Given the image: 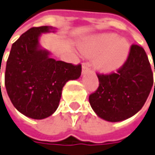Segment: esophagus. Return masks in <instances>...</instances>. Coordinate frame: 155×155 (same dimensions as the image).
Segmentation results:
<instances>
[{
    "instance_id": "34e87169",
    "label": "esophagus",
    "mask_w": 155,
    "mask_h": 155,
    "mask_svg": "<svg viewBox=\"0 0 155 155\" xmlns=\"http://www.w3.org/2000/svg\"><path fill=\"white\" fill-rule=\"evenodd\" d=\"M89 69H90V68H89L88 64H82V73L83 74L86 73L87 71H89Z\"/></svg>"
}]
</instances>
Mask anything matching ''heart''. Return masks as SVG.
I'll return each instance as SVG.
<instances>
[{
	"instance_id": "obj_1",
	"label": "heart",
	"mask_w": 155,
	"mask_h": 155,
	"mask_svg": "<svg viewBox=\"0 0 155 155\" xmlns=\"http://www.w3.org/2000/svg\"><path fill=\"white\" fill-rule=\"evenodd\" d=\"M81 51L86 56H97L94 60L96 69L103 73H111L125 64L130 45L115 34H103L84 42Z\"/></svg>"
}]
</instances>
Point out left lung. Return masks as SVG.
I'll use <instances>...</instances> for the list:
<instances>
[{"instance_id": "obj_1", "label": "left lung", "mask_w": 155, "mask_h": 155, "mask_svg": "<svg viewBox=\"0 0 155 155\" xmlns=\"http://www.w3.org/2000/svg\"><path fill=\"white\" fill-rule=\"evenodd\" d=\"M97 78L99 86L90 94L89 102L100 118L110 122L121 121L137 113L153 85L148 56L143 47L134 44L116 73L97 74Z\"/></svg>"}]
</instances>
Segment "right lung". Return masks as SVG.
Wrapping results in <instances>:
<instances>
[{
    "mask_svg": "<svg viewBox=\"0 0 155 155\" xmlns=\"http://www.w3.org/2000/svg\"><path fill=\"white\" fill-rule=\"evenodd\" d=\"M51 29L41 26L27 30L12 44L7 61L5 86L12 104L35 120L54 113L66 82L81 74V64L56 61L49 51L40 48V35Z\"/></svg>",
    "mask_w": 155,
    "mask_h": 155,
    "instance_id": "add662e5",
    "label": "right lung"
}]
</instances>
